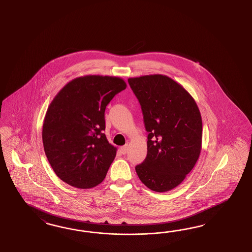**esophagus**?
<instances>
[{
	"instance_id": "34e87169",
	"label": "esophagus",
	"mask_w": 252,
	"mask_h": 252,
	"mask_svg": "<svg viewBox=\"0 0 252 252\" xmlns=\"http://www.w3.org/2000/svg\"><path fill=\"white\" fill-rule=\"evenodd\" d=\"M127 150H128V146L127 145L123 146V147L120 148V152L123 154H126V153H127Z\"/></svg>"
}]
</instances>
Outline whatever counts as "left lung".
I'll return each instance as SVG.
<instances>
[{
  "instance_id": "1",
  "label": "left lung",
  "mask_w": 252,
  "mask_h": 252,
  "mask_svg": "<svg viewBox=\"0 0 252 252\" xmlns=\"http://www.w3.org/2000/svg\"><path fill=\"white\" fill-rule=\"evenodd\" d=\"M143 114L147 157L136 172L147 188L166 192L182 183L201 151L202 121L196 101L162 75L128 78Z\"/></svg>"
}]
</instances>
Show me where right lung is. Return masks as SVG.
<instances>
[{
  "mask_svg": "<svg viewBox=\"0 0 252 252\" xmlns=\"http://www.w3.org/2000/svg\"><path fill=\"white\" fill-rule=\"evenodd\" d=\"M126 88L120 77L85 76L54 97L44 118L42 141L47 159L63 182L85 189L105 178L117 149L103 133L104 112Z\"/></svg>",
  "mask_w": 252,
  "mask_h": 252,
  "instance_id": "right-lung-1",
  "label": "right lung"
}]
</instances>
